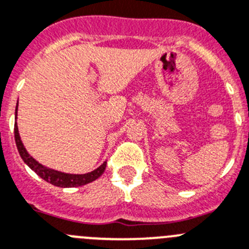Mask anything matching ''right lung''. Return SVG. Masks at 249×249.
<instances>
[{
    "mask_svg": "<svg viewBox=\"0 0 249 249\" xmlns=\"http://www.w3.org/2000/svg\"><path fill=\"white\" fill-rule=\"evenodd\" d=\"M17 110H18V103L16 107V120H17ZM15 139H16V145H17L18 152H19L20 157L24 161V163L29 167L32 171L36 172L39 177L43 178L44 180H46L48 183L53 185H56L60 188H72V187H81V185L88 184V183L96 180L97 178H99L103 174L104 169H106L107 162H103V164L98 167L94 171L89 172V173L85 174H70V173H64V172L55 171V169L48 168V167L43 166L41 163H39L38 161L30 156L29 153L27 152L25 147L23 146L22 140H20L19 132H18V126L17 122L15 123Z\"/></svg>",
    "mask_w": 249,
    "mask_h": 249,
    "instance_id": "obj_1",
    "label": "right lung"
}]
</instances>
